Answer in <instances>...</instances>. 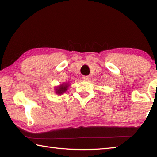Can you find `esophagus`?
<instances>
[{
	"mask_svg": "<svg viewBox=\"0 0 157 157\" xmlns=\"http://www.w3.org/2000/svg\"><path fill=\"white\" fill-rule=\"evenodd\" d=\"M89 76L88 75H84L83 76V79H84V80H88L89 79Z\"/></svg>",
	"mask_w": 157,
	"mask_h": 157,
	"instance_id": "1",
	"label": "esophagus"
}]
</instances>
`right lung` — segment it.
<instances>
[{
	"label": "right lung",
	"instance_id": "right-lung-1",
	"mask_svg": "<svg viewBox=\"0 0 157 157\" xmlns=\"http://www.w3.org/2000/svg\"><path fill=\"white\" fill-rule=\"evenodd\" d=\"M68 88L67 84H62L59 86V87L56 88V93L57 94H62L63 92L67 91Z\"/></svg>",
	"mask_w": 157,
	"mask_h": 157
}]
</instances>
